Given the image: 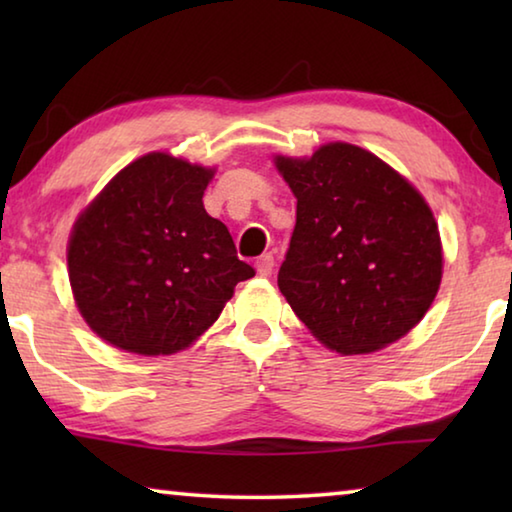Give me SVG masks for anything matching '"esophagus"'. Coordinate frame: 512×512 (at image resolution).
Masks as SVG:
<instances>
[{"label": "esophagus", "mask_w": 512, "mask_h": 512, "mask_svg": "<svg viewBox=\"0 0 512 512\" xmlns=\"http://www.w3.org/2000/svg\"><path fill=\"white\" fill-rule=\"evenodd\" d=\"M255 268H257V275H262V277H271L273 275V271H275V259H273V255L271 253H266V255H262L255 262Z\"/></svg>", "instance_id": "esophagus-1"}]
</instances>
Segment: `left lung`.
I'll return each mask as SVG.
<instances>
[{
	"instance_id": "8db88e82",
	"label": "left lung",
	"mask_w": 512,
	"mask_h": 512,
	"mask_svg": "<svg viewBox=\"0 0 512 512\" xmlns=\"http://www.w3.org/2000/svg\"><path fill=\"white\" fill-rule=\"evenodd\" d=\"M298 198L277 287L329 350L386 348L420 323L443 277L427 201L384 160L332 142L311 158L277 155Z\"/></svg>"
}]
</instances>
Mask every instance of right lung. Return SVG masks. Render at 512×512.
<instances>
[{
  "label": "right lung",
  "instance_id": "1",
  "mask_svg": "<svg viewBox=\"0 0 512 512\" xmlns=\"http://www.w3.org/2000/svg\"><path fill=\"white\" fill-rule=\"evenodd\" d=\"M214 169L146 153L74 223L69 284L85 323L119 350L158 357L210 327L253 266L203 207Z\"/></svg>",
  "mask_w": 512,
  "mask_h": 512
}]
</instances>
